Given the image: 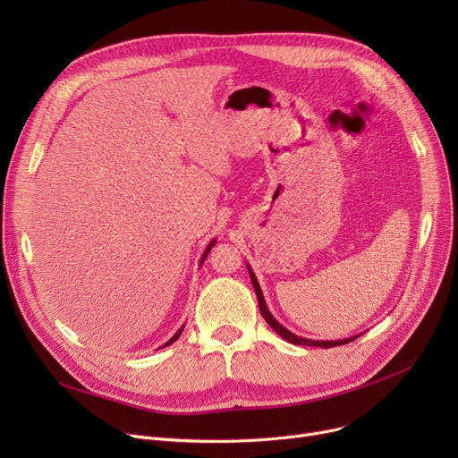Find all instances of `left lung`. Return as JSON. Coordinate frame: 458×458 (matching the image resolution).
<instances>
[{"label": "left lung", "instance_id": "left-lung-1", "mask_svg": "<svg viewBox=\"0 0 458 458\" xmlns=\"http://www.w3.org/2000/svg\"><path fill=\"white\" fill-rule=\"evenodd\" d=\"M247 269H249V275H250V280H252V285H254V292H256V297H258V304H259V311H261L263 319H266L267 325H269L276 334H280L285 342H290V344H293V345H308V347H323V349H328V347L345 345V344L356 340L358 335H360V334H358V335H351V338L335 340V342H318V340H308V338H301V335H295L293 332L284 328V327L271 316V311H269V308H267V304H266V299H263L261 287H259V284H258V280H256V275L252 273V269H250L249 266H247Z\"/></svg>", "mask_w": 458, "mask_h": 458}]
</instances>
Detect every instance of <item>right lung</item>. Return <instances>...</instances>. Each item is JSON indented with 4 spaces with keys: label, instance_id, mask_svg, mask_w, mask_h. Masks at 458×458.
<instances>
[{
    "label": "right lung",
    "instance_id": "add662e5",
    "mask_svg": "<svg viewBox=\"0 0 458 458\" xmlns=\"http://www.w3.org/2000/svg\"><path fill=\"white\" fill-rule=\"evenodd\" d=\"M213 245H215V239H213V242H211V243H209V245L206 247V250H204V254H202V259H200V263H204V259H206V256L209 254V250H211V247H213ZM182 332H183V327H182V328H180V330H178V332H176V334L173 335V338H171V340H168V342H166V344H165L163 347H166V345H171V344H174V342H176V340L180 338V334H182Z\"/></svg>",
    "mask_w": 458,
    "mask_h": 458
}]
</instances>
